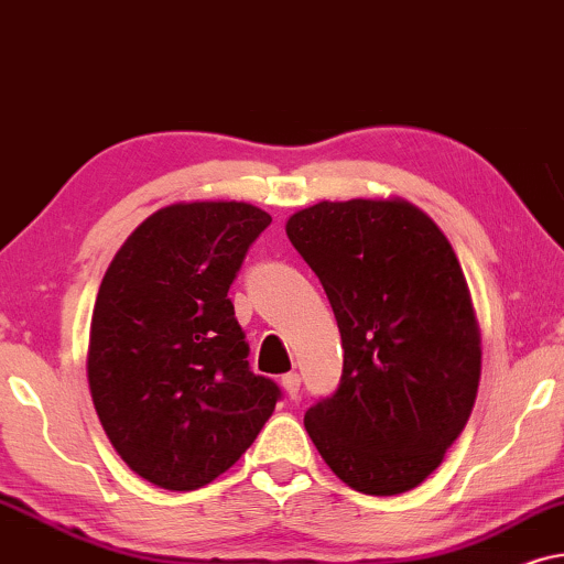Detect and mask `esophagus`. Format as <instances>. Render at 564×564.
<instances>
[{"mask_svg":"<svg viewBox=\"0 0 564 564\" xmlns=\"http://www.w3.org/2000/svg\"><path fill=\"white\" fill-rule=\"evenodd\" d=\"M281 384H283V392H286L291 400H296L299 387H302V377H299L296 371H291V373H286V377L281 379Z\"/></svg>","mask_w":564,"mask_h":564,"instance_id":"obj_1","label":"esophagus"}]
</instances>
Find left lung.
Here are the masks:
<instances>
[{
    "label": "left lung",
    "instance_id": "1",
    "mask_svg": "<svg viewBox=\"0 0 564 564\" xmlns=\"http://www.w3.org/2000/svg\"><path fill=\"white\" fill-rule=\"evenodd\" d=\"M286 235L317 273L345 350L340 387L306 410V433L352 490L408 492L459 438L482 371L454 247L394 195L319 200L289 216Z\"/></svg>",
    "mask_w": 564,
    "mask_h": 564
}]
</instances>
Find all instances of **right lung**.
Returning <instances> with one entry per match:
<instances>
[{
	"instance_id": "add662e5",
	"label": "right lung",
	"mask_w": 564,
	"mask_h": 564,
	"mask_svg": "<svg viewBox=\"0 0 564 564\" xmlns=\"http://www.w3.org/2000/svg\"><path fill=\"white\" fill-rule=\"evenodd\" d=\"M270 221L245 200H180L147 216L105 270L89 394L120 459L164 490H198L224 475L281 397L250 371L227 299Z\"/></svg>"
}]
</instances>
